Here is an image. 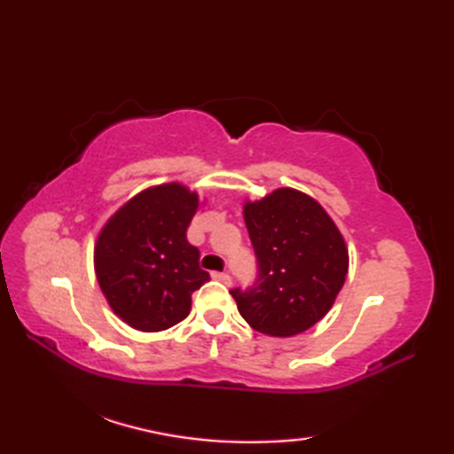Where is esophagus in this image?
Wrapping results in <instances>:
<instances>
[{
  "mask_svg": "<svg viewBox=\"0 0 454 454\" xmlns=\"http://www.w3.org/2000/svg\"><path fill=\"white\" fill-rule=\"evenodd\" d=\"M212 278H216V281L224 283V285H230V283H232V277H230L228 273H212Z\"/></svg>",
  "mask_w": 454,
  "mask_h": 454,
  "instance_id": "1",
  "label": "esophagus"
}]
</instances>
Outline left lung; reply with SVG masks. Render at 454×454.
Wrapping results in <instances>:
<instances>
[{
	"label": "left lung",
	"mask_w": 454,
	"mask_h": 454,
	"mask_svg": "<svg viewBox=\"0 0 454 454\" xmlns=\"http://www.w3.org/2000/svg\"><path fill=\"white\" fill-rule=\"evenodd\" d=\"M246 226L257 277L232 288L238 310L254 330L291 337L306 332L330 310L347 275V247L340 230L314 199L277 189L247 202Z\"/></svg>",
	"instance_id": "left-lung-1"
}]
</instances>
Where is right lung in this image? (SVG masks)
Wrapping results in <instances>:
<instances>
[{"mask_svg": "<svg viewBox=\"0 0 454 454\" xmlns=\"http://www.w3.org/2000/svg\"><path fill=\"white\" fill-rule=\"evenodd\" d=\"M199 207L197 192L177 183L140 192L99 234L95 273L122 322L140 332H161L185 320L191 294L210 281L187 228Z\"/></svg>", "mask_w": 454, "mask_h": 454, "instance_id": "right-lung-1", "label": "right lung"}]
</instances>
